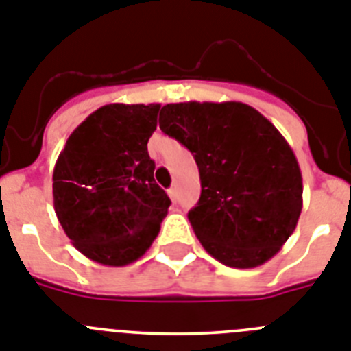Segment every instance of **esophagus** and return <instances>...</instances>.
Masks as SVG:
<instances>
[{
  "mask_svg": "<svg viewBox=\"0 0 351 351\" xmlns=\"http://www.w3.org/2000/svg\"><path fill=\"white\" fill-rule=\"evenodd\" d=\"M167 193H169V197H170V199H172V200L178 199V188H176V186L169 188V191H167Z\"/></svg>",
  "mask_w": 351,
  "mask_h": 351,
  "instance_id": "34e87169",
  "label": "esophagus"
}]
</instances>
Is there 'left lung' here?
<instances>
[{
	"instance_id": "1",
	"label": "left lung",
	"mask_w": 351,
	"mask_h": 351,
	"mask_svg": "<svg viewBox=\"0 0 351 351\" xmlns=\"http://www.w3.org/2000/svg\"><path fill=\"white\" fill-rule=\"evenodd\" d=\"M163 133L188 147L200 199L188 213L195 236L221 265H265L293 234L302 213V172L282 134L245 103H173Z\"/></svg>"
}]
</instances>
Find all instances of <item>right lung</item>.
<instances>
[{"instance_id":"1","label":"right lung","mask_w":351,"mask_h":351,"mask_svg":"<svg viewBox=\"0 0 351 351\" xmlns=\"http://www.w3.org/2000/svg\"><path fill=\"white\" fill-rule=\"evenodd\" d=\"M161 104L113 103L71 133L53 170V204L74 247L104 266L149 250L170 199L154 181L147 142Z\"/></svg>"}]
</instances>
